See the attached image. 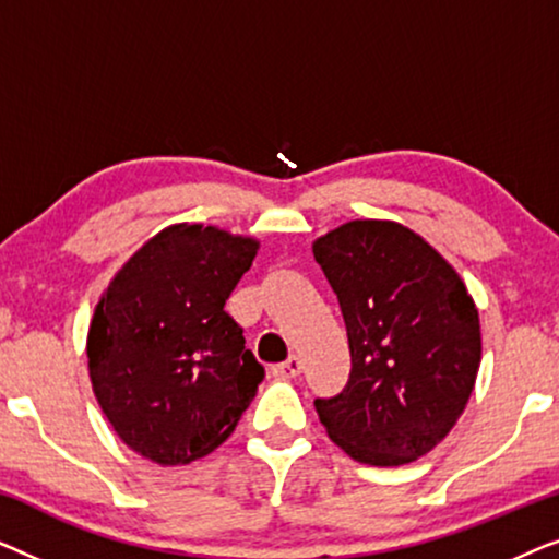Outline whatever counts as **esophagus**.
I'll list each match as a JSON object with an SVG mask.
<instances>
[{
  "label": "esophagus",
  "instance_id": "1",
  "mask_svg": "<svg viewBox=\"0 0 559 559\" xmlns=\"http://www.w3.org/2000/svg\"><path fill=\"white\" fill-rule=\"evenodd\" d=\"M272 373L277 379H295V377H300V373H302V358L300 356H289L285 364L274 366Z\"/></svg>",
  "mask_w": 559,
  "mask_h": 559
}]
</instances>
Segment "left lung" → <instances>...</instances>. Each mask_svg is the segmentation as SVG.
I'll return each mask as SVG.
<instances>
[{"label":"left lung","instance_id":"1","mask_svg":"<svg viewBox=\"0 0 559 559\" xmlns=\"http://www.w3.org/2000/svg\"><path fill=\"white\" fill-rule=\"evenodd\" d=\"M338 297L350 377L316 400L328 438L358 463L394 468L440 445L480 366L478 308L453 264L404 224L356 218L312 241Z\"/></svg>","mask_w":559,"mask_h":559}]
</instances>
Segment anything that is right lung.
Returning a JSON list of instances; mask_svg holds the SVG:
<instances>
[{
    "label": "right lung",
    "mask_w": 559,
    "mask_h": 559,
    "mask_svg": "<svg viewBox=\"0 0 559 559\" xmlns=\"http://www.w3.org/2000/svg\"><path fill=\"white\" fill-rule=\"evenodd\" d=\"M259 239L173 224L142 243L98 297L86 335L96 402L129 450L188 465L236 430L264 377L224 310Z\"/></svg>",
    "instance_id": "add662e5"
}]
</instances>
